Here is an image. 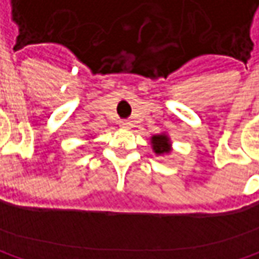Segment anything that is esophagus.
Returning <instances> with one entry per match:
<instances>
[{"instance_id": "obj_1", "label": "esophagus", "mask_w": 259, "mask_h": 259, "mask_svg": "<svg viewBox=\"0 0 259 259\" xmlns=\"http://www.w3.org/2000/svg\"><path fill=\"white\" fill-rule=\"evenodd\" d=\"M120 126H121L123 129H130V127H132V121H129V120H121V121H120Z\"/></svg>"}]
</instances>
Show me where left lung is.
<instances>
[{
  "label": "left lung",
  "instance_id": "1",
  "mask_svg": "<svg viewBox=\"0 0 259 259\" xmlns=\"http://www.w3.org/2000/svg\"><path fill=\"white\" fill-rule=\"evenodd\" d=\"M153 147L155 153L163 154L169 151L170 144H169V139H167L166 136H163V135H155V136H153Z\"/></svg>",
  "mask_w": 259,
  "mask_h": 259
}]
</instances>
